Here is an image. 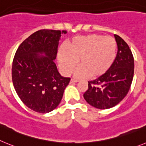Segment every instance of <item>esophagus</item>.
Instances as JSON below:
<instances>
[{
    "label": "esophagus",
    "mask_w": 146,
    "mask_h": 146,
    "mask_svg": "<svg viewBox=\"0 0 146 146\" xmlns=\"http://www.w3.org/2000/svg\"><path fill=\"white\" fill-rule=\"evenodd\" d=\"M78 81L77 79H74V78H72L70 80V83H76V82H78Z\"/></svg>",
    "instance_id": "obj_1"
}]
</instances>
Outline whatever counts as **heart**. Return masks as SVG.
<instances>
[{
    "mask_svg": "<svg viewBox=\"0 0 146 146\" xmlns=\"http://www.w3.org/2000/svg\"><path fill=\"white\" fill-rule=\"evenodd\" d=\"M117 41L112 36L91 35L76 37L58 53L61 70L66 76L73 73L77 64L80 65L76 76L92 78L101 76L108 71L116 58Z\"/></svg>",
    "mask_w": 146,
    "mask_h": 146,
    "instance_id": "1",
    "label": "heart"
}]
</instances>
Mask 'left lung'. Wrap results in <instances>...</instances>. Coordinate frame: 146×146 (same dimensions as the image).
<instances>
[{"mask_svg":"<svg viewBox=\"0 0 146 146\" xmlns=\"http://www.w3.org/2000/svg\"><path fill=\"white\" fill-rule=\"evenodd\" d=\"M117 53L113 64L105 74L88 82L84 98L89 104L106 110L119 104L127 95L134 76V57L127 43L115 35Z\"/></svg>","mask_w":146,"mask_h":146,"instance_id":"obj_1","label":"left lung"}]
</instances>
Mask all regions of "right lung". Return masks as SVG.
<instances>
[{
    "instance_id": "add662e5",
    "label": "right lung",
    "mask_w": 146,
    "mask_h": 146,
    "mask_svg": "<svg viewBox=\"0 0 146 146\" xmlns=\"http://www.w3.org/2000/svg\"><path fill=\"white\" fill-rule=\"evenodd\" d=\"M66 33L42 29L24 40L15 53L12 68L14 87L23 103L36 112L47 113L56 108L70 81L59 74L54 61L60 36Z\"/></svg>"
}]
</instances>
